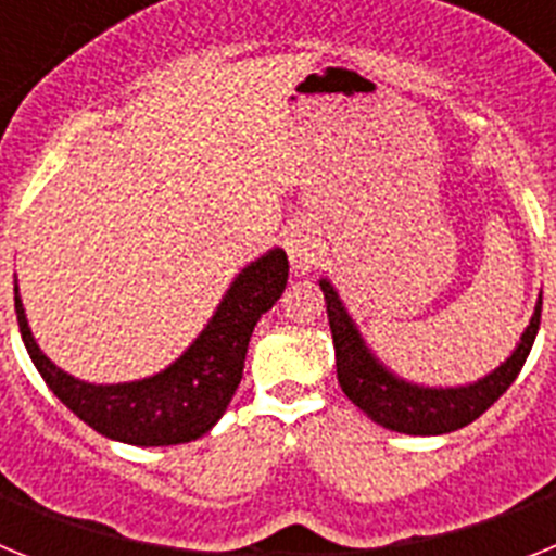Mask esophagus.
<instances>
[{"mask_svg": "<svg viewBox=\"0 0 556 556\" xmlns=\"http://www.w3.org/2000/svg\"><path fill=\"white\" fill-rule=\"evenodd\" d=\"M283 248L289 253V264H292L294 275H306L308 269L317 264L320 255V239L314 233L312 225H292L283 236Z\"/></svg>", "mask_w": 556, "mask_h": 556, "instance_id": "34e87169", "label": "esophagus"}]
</instances>
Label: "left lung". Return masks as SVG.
I'll return each mask as SVG.
<instances>
[{"mask_svg": "<svg viewBox=\"0 0 556 556\" xmlns=\"http://www.w3.org/2000/svg\"><path fill=\"white\" fill-rule=\"evenodd\" d=\"M320 289L326 298L328 326H331L333 353H337V378L342 392L370 417L372 424L397 431V434L415 437L448 434V431L462 429V426L473 424L479 415H484L518 378L520 367L534 345V337H538L540 308H543V292H540L527 331L520 333L515 351L493 372L481 376L479 381H470V384L429 387L406 381L392 372L367 345V339L362 337L333 283L328 278H320Z\"/></svg>", "mask_w": 556, "mask_h": 556, "instance_id": "8db88e82", "label": "left lung"}]
</instances>
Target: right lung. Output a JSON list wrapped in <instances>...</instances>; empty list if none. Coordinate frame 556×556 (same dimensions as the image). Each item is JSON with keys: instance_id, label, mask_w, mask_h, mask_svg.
<instances>
[{"instance_id": "obj_1", "label": "right lung", "mask_w": 556, "mask_h": 556, "mask_svg": "<svg viewBox=\"0 0 556 556\" xmlns=\"http://www.w3.org/2000/svg\"><path fill=\"white\" fill-rule=\"evenodd\" d=\"M287 278V253L281 248L267 250L239 269L217 312L169 367L125 384H91L61 370L29 331L18 281L13 301L24 348L61 404L108 440L152 448L191 443L217 426L242 381L255 323L281 298Z\"/></svg>"}]
</instances>
